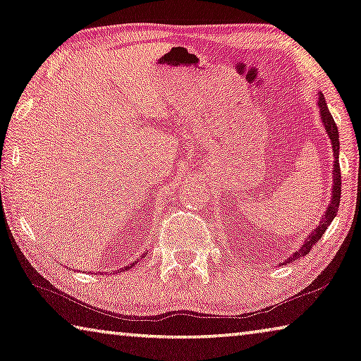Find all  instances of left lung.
<instances>
[{"mask_svg":"<svg viewBox=\"0 0 361 361\" xmlns=\"http://www.w3.org/2000/svg\"><path fill=\"white\" fill-rule=\"evenodd\" d=\"M318 107H319V118H322V123L326 130V133H328L329 140H331V146H333V156H334V164H333V188H331V201L328 204V207H326L324 214H323V219L319 220L318 226L314 228V230L308 234V236L304 239V244H302V247L299 250H295V252L289 257L288 260L284 263H293L294 260L299 259V257H304L308 252H310V249L313 247L314 244H317L322 236L324 234V231L328 230V226L331 225V221L334 220V216L337 215V210H339V201H341V167H339V131H337L336 127V122L333 116H331L328 104H326V99L323 93H318Z\"/></svg>","mask_w":361,"mask_h":361,"instance_id":"8db88e82","label":"left lung"}]
</instances>
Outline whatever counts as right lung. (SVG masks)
I'll return each instance as SVG.
<instances>
[{
  "instance_id": "right-lung-1",
  "label": "right lung",
  "mask_w": 361,
  "mask_h": 361,
  "mask_svg": "<svg viewBox=\"0 0 361 361\" xmlns=\"http://www.w3.org/2000/svg\"><path fill=\"white\" fill-rule=\"evenodd\" d=\"M145 255H146V252H145V254H142V255H141V259H142V257H145ZM138 260H140V259H138ZM135 263H138V262H136V260H135V262H133V263H130V265H127V267H123V268H120V271H125V270H130V268H131V267H135Z\"/></svg>"
}]
</instances>
